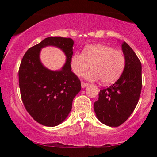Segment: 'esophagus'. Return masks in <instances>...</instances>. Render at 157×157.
I'll return each instance as SVG.
<instances>
[{
    "mask_svg": "<svg viewBox=\"0 0 157 157\" xmlns=\"http://www.w3.org/2000/svg\"><path fill=\"white\" fill-rule=\"evenodd\" d=\"M89 86V83H87V82H81V86H82V88H85L86 86Z\"/></svg>",
    "mask_w": 157,
    "mask_h": 157,
    "instance_id": "esophagus-1",
    "label": "esophagus"
}]
</instances>
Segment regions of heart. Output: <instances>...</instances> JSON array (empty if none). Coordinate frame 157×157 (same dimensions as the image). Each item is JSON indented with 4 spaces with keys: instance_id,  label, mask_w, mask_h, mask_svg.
<instances>
[{
    "instance_id": "b5f03b06",
    "label": "heart",
    "mask_w": 157,
    "mask_h": 157,
    "mask_svg": "<svg viewBox=\"0 0 157 157\" xmlns=\"http://www.w3.org/2000/svg\"><path fill=\"white\" fill-rule=\"evenodd\" d=\"M91 65L92 69L85 77L90 80L113 83L121 76L125 66V57L120 50L103 44L87 45L82 53H75L71 60L72 71L81 76Z\"/></svg>"
}]
</instances>
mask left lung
Here are the masks:
<instances>
[{"mask_svg": "<svg viewBox=\"0 0 157 157\" xmlns=\"http://www.w3.org/2000/svg\"><path fill=\"white\" fill-rule=\"evenodd\" d=\"M125 57L124 71L117 82L99 93L94 109L100 122L117 127L131 116L139 101L142 90V65L134 50L125 42L122 44Z\"/></svg>", "mask_w": 157, "mask_h": 157, "instance_id": "1", "label": "left lung"}]
</instances>
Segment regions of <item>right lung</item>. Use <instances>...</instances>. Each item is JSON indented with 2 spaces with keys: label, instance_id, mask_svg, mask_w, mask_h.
<instances>
[{
  "label": "right lung",
  "instance_id": "add662e5",
  "mask_svg": "<svg viewBox=\"0 0 157 157\" xmlns=\"http://www.w3.org/2000/svg\"><path fill=\"white\" fill-rule=\"evenodd\" d=\"M73 44L71 38L47 37L29 48L21 60L18 71L21 99L27 112L43 125L53 127L63 122L81 90L80 80L71 71ZM47 45L57 46L66 54V63L60 71L48 70L40 63L39 52Z\"/></svg>",
  "mask_w": 157,
  "mask_h": 157
}]
</instances>
